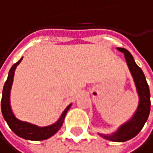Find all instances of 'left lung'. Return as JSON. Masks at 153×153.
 Instances as JSON below:
<instances>
[{"mask_svg":"<svg viewBox=\"0 0 153 153\" xmlns=\"http://www.w3.org/2000/svg\"><path fill=\"white\" fill-rule=\"evenodd\" d=\"M117 50L125 54L127 66L134 78V82L137 90V93L139 96V104L133 117L129 121L122 125L117 132L110 135L100 134L109 141L126 142L136 136L143 129L145 122L147 121L151 110V95L149 85L146 82L143 71L135 63L133 55L126 48L118 47Z\"/></svg>","mask_w":153,"mask_h":153,"instance_id":"left-lung-1","label":"left lung"}]
</instances>
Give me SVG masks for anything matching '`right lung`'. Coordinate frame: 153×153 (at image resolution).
<instances>
[{
	"mask_svg": "<svg viewBox=\"0 0 153 153\" xmlns=\"http://www.w3.org/2000/svg\"><path fill=\"white\" fill-rule=\"evenodd\" d=\"M23 58V57H22ZM22 58L14 63L12 67L10 68L9 71V75L7 81L5 82V84L3 86L2 90V97H1V113L3 116V118L7 122L10 128L19 137L26 139V140H31V141H42L50 138L54 134L58 132V130L62 127V123L64 121V117L66 116L67 111L71 108V104H70L65 110L61 115L60 118L57 122H55L53 125L45 126V127H39L36 125L23 122L19 120L14 114L12 113L11 108H10V90L11 85L13 82V77H14V71L16 70V67L19 64Z\"/></svg>",
	"mask_w": 153,
	"mask_h": 153,
	"instance_id": "add662e5",
	"label": "right lung"
}]
</instances>
